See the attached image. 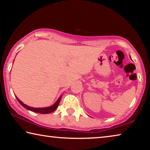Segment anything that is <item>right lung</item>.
Wrapping results in <instances>:
<instances>
[{
  "label": "right lung",
  "instance_id": "obj_1",
  "mask_svg": "<svg viewBox=\"0 0 150 150\" xmlns=\"http://www.w3.org/2000/svg\"><path fill=\"white\" fill-rule=\"evenodd\" d=\"M16 98L20 105H21L22 106H24L25 108H26L27 110H29L30 111L34 112H38L40 114H49L51 112H53L56 110V108L58 107V105H59V104L61 98H62V96H61L60 97L58 98V100L56 101V102H55L54 105H53L51 106H49V107H45V108H33V107H31V106H28L26 105H25V104H24L21 100L19 99L16 96Z\"/></svg>",
  "mask_w": 150,
  "mask_h": 150
}]
</instances>
